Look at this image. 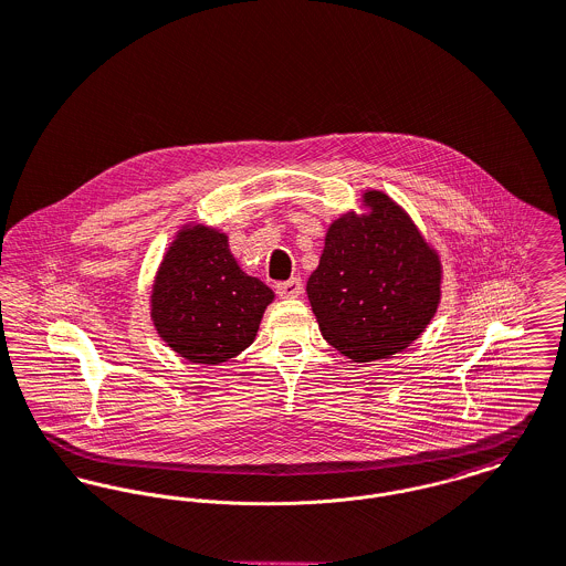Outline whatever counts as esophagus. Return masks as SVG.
Returning <instances> with one entry per match:
<instances>
[{
  "instance_id": "esophagus-1",
  "label": "esophagus",
  "mask_w": 566,
  "mask_h": 566,
  "mask_svg": "<svg viewBox=\"0 0 566 566\" xmlns=\"http://www.w3.org/2000/svg\"><path fill=\"white\" fill-rule=\"evenodd\" d=\"M302 289H304V284H302L300 277H291V280H286V282H277V284H275V293H277L280 297H284V300L300 297V295H302Z\"/></svg>"
}]
</instances>
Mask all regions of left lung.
<instances>
[{
	"label": "left lung",
	"instance_id": "obj_1",
	"mask_svg": "<svg viewBox=\"0 0 566 566\" xmlns=\"http://www.w3.org/2000/svg\"><path fill=\"white\" fill-rule=\"evenodd\" d=\"M365 206L329 226L306 286L323 338L356 363L406 349L440 302L439 253L412 219L379 190Z\"/></svg>",
	"mask_w": 566,
	"mask_h": 566
}]
</instances>
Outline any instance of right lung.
Listing matches in <instances>:
<instances>
[{
	"label": "right lung",
	"instance_id": "obj_1",
	"mask_svg": "<svg viewBox=\"0 0 566 566\" xmlns=\"http://www.w3.org/2000/svg\"><path fill=\"white\" fill-rule=\"evenodd\" d=\"M271 302L273 291L241 271L226 234L192 226L165 253L151 293V318L182 358L219 365L252 345Z\"/></svg>",
	"mask_w": 566,
	"mask_h": 566
}]
</instances>
